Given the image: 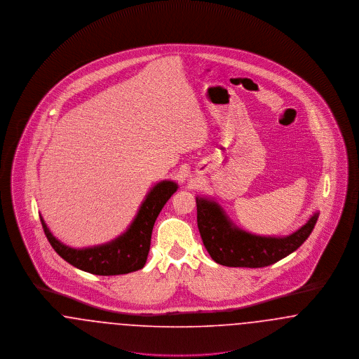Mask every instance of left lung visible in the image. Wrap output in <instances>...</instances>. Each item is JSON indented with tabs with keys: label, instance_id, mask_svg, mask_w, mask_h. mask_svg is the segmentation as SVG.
I'll use <instances>...</instances> for the list:
<instances>
[{
	"label": "left lung",
	"instance_id": "8db88e82",
	"mask_svg": "<svg viewBox=\"0 0 359 359\" xmlns=\"http://www.w3.org/2000/svg\"><path fill=\"white\" fill-rule=\"evenodd\" d=\"M198 229L208 255L224 266L264 268L300 248L312 233L319 212L297 231L284 238L259 237L239 230L212 201L196 198Z\"/></svg>",
	"mask_w": 359,
	"mask_h": 359
}]
</instances>
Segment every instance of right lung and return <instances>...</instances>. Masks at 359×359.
<instances>
[{"mask_svg":"<svg viewBox=\"0 0 359 359\" xmlns=\"http://www.w3.org/2000/svg\"><path fill=\"white\" fill-rule=\"evenodd\" d=\"M176 189L177 186L173 182L165 180L156 184L128 231L118 238L95 248L81 250L69 248L52 236L41 217L40 221L53 250L72 266L98 276L130 273L144 268L151 248L154 222Z\"/></svg>","mask_w":359,"mask_h":359,"instance_id":"1","label":"right lung"}]
</instances>
